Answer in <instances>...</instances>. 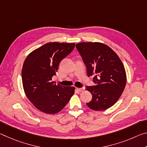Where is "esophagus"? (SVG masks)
Returning <instances> with one entry per match:
<instances>
[{
    "label": "esophagus",
    "instance_id": "esophagus-1",
    "mask_svg": "<svg viewBox=\"0 0 147 147\" xmlns=\"http://www.w3.org/2000/svg\"><path fill=\"white\" fill-rule=\"evenodd\" d=\"M77 89H78V91L79 92H82L84 91V88H77Z\"/></svg>",
    "mask_w": 147,
    "mask_h": 147
}]
</instances>
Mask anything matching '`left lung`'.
Instances as JSON below:
<instances>
[{"label":"left lung","instance_id":"left-lung-1","mask_svg":"<svg viewBox=\"0 0 147 147\" xmlns=\"http://www.w3.org/2000/svg\"><path fill=\"white\" fill-rule=\"evenodd\" d=\"M82 57L88 76H93L94 86H87L92 94L87 103L94 111H103L113 106L120 98L126 84L123 62L110 47L99 42H82L76 45Z\"/></svg>","mask_w":147,"mask_h":147}]
</instances>
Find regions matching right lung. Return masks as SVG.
Here are the masks:
<instances>
[{
  "mask_svg": "<svg viewBox=\"0 0 147 147\" xmlns=\"http://www.w3.org/2000/svg\"><path fill=\"white\" fill-rule=\"evenodd\" d=\"M74 46V43H47L30 53L24 61V91L28 100L42 112H59L74 93V87L56 85L52 80L60 61L71 53Z\"/></svg>",
  "mask_w": 147,
  "mask_h": 147,
  "instance_id": "obj_1",
  "label": "right lung"
}]
</instances>
